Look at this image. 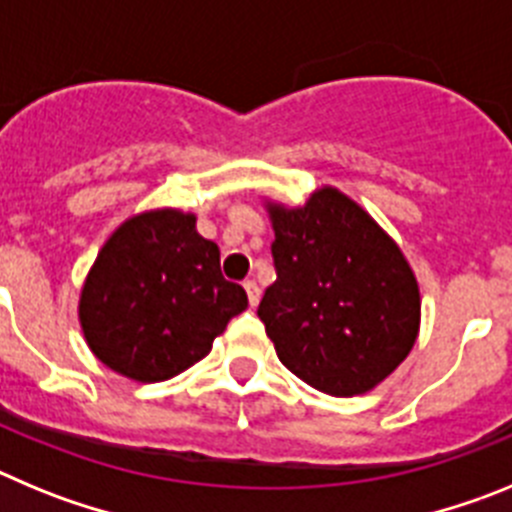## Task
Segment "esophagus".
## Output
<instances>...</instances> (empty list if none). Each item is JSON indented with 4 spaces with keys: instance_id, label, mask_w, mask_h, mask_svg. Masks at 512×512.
Masks as SVG:
<instances>
[{
    "instance_id": "1",
    "label": "esophagus",
    "mask_w": 512,
    "mask_h": 512,
    "mask_svg": "<svg viewBox=\"0 0 512 512\" xmlns=\"http://www.w3.org/2000/svg\"><path fill=\"white\" fill-rule=\"evenodd\" d=\"M243 287H246L248 302H251L253 307L259 305V300H261V289H259V284H256V279H246V282H243Z\"/></svg>"
}]
</instances>
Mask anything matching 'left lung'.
<instances>
[{
	"label": "left lung",
	"mask_w": 512,
	"mask_h": 512,
	"mask_svg": "<svg viewBox=\"0 0 512 512\" xmlns=\"http://www.w3.org/2000/svg\"><path fill=\"white\" fill-rule=\"evenodd\" d=\"M277 282L259 318L277 356L325 395L372 390L410 354L420 292L400 248L338 189L305 207L269 205Z\"/></svg>",
	"instance_id": "obj_1"
}]
</instances>
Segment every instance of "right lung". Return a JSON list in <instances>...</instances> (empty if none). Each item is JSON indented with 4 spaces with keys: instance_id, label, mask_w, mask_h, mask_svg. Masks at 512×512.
Masks as SVG:
<instances>
[{
    "instance_id": "obj_1",
    "label": "right lung",
    "mask_w": 512,
    "mask_h": 512,
    "mask_svg": "<svg viewBox=\"0 0 512 512\" xmlns=\"http://www.w3.org/2000/svg\"><path fill=\"white\" fill-rule=\"evenodd\" d=\"M246 289L220 271V248L179 210L143 212L112 233L81 289L79 318L102 364L164 382L210 354Z\"/></svg>"
}]
</instances>
